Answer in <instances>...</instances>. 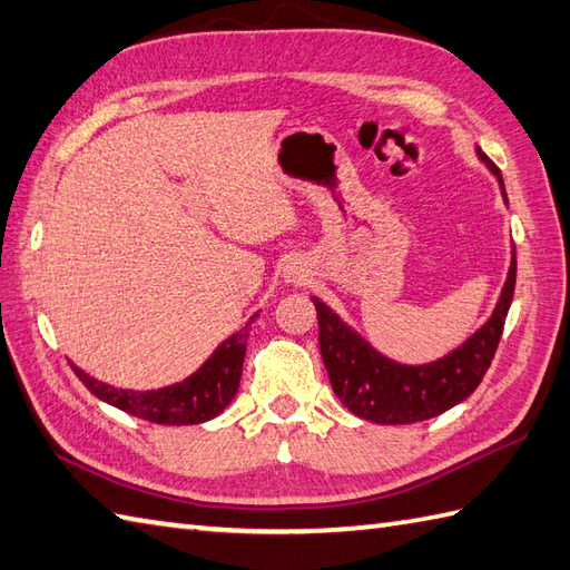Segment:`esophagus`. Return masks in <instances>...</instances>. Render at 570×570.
<instances>
[{
  "label": "esophagus",
  "mask_w": 570,
  "mask_h": 570,
  "mask_svg": "<svg viewBox=\"0 0 570 570\" xmlns=\"http://www.w3.org/2000/svg\"><path fill=\"white\" fill-rule=\"evenodd\" d=\"M286 278H288V282H301V278H304V269H301V266L294 262V264H288L286 266Z\"/></svg>",
  "instance_id": "34e87169"
}]
</instances>
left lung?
<instances>
[{"mask_svg":"<svg viewBox=\"0 0 570 570\" xmlns=\"http://www.w3.org/2000/svg\"><path fill=\"white\" fill-rule=\"evenodd\" d=\"M478 156L498 176L507 200L500 168L480 149ZM514 282L517 254L512 252L510 274H507L502 296L488 323L453 353L429 362V365H399V362L384 357L365 337L337 318L323 301L313 296L318 313L321 355L335 396L355 416L372 423H386V426L426 421L460 404L478 390L494 357V350L500 345L507 311L512 306Z\"/></svg>","mask_w":570,"mask_h":570,"instance_id":"left-lung-1","label":"left lung"}]
</instances>
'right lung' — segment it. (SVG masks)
Wrapping results in <instances>:
<instances>
[{"label": "right lung", "instance_id": "1", "mask_svg": "<svg viewBox=\"0 0 570 570\" xmlns=\"http://www.w3.org/2000/svg\"><path fill=\"white\" fill-rule=\"evenodd\" d=\"M254 318L257 316H252L245 323V328L227 337L223 345H217L215 353L203 362L200 370L193 372L184 382L164 386V390H117L112 384H105L85 374L72 362L70 367L95 396L127 411L131 416L151 423H166V426H193V423L210 421L217 414H223L225 406L235 399Z\"/></svg>", "mask_w": 570, "mask_h": 570}]
</instances>
